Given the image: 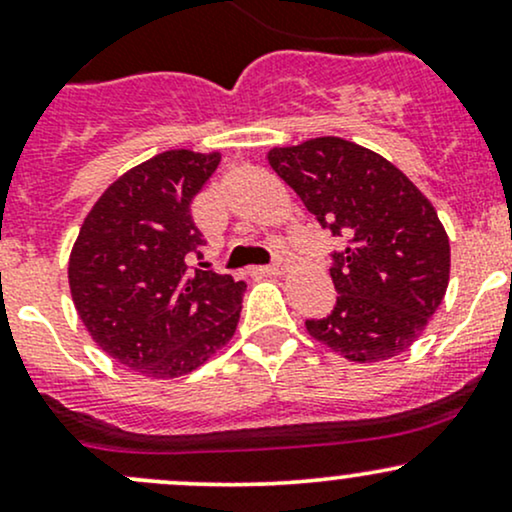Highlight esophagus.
I'll use <instances>...</instances> for the list:
<instances>
[{
	"mask_svg": "<svg viewBox=\"0 0 512 512\" xmlns=\"http://www.w3.org/2000/svg\"><path fill=\"white\" fill-rule=\"evenodd\" d=\"M284 272H286V257L284 255H276L274 262L264 267V274H269V276H279Z\"/></svg>",
	"mask_w": 512,
	"mask_h": 512,
	"instance_id": "34e87169",
	"label": "esophagus"
}]
</instances>
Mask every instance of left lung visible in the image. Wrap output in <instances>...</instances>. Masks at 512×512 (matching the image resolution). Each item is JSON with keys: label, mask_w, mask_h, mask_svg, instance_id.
<instances>
[{"label": "left lung", "mask_w": 512, "mask_h": 512, "mask_svg": "<svg viewBox=\"0 0 512 512\" xmlns=\"http://www.w3.org/2000/svg\"><path fill=\"white\" fill-rule=\"evenodd\" d=\"M269 166L346 248L332 252L337 305L305 320L317 342L356 363L407 351L443 303L450 240L436 209L397 166L342 137L276 146Z\"/></svg>", "instance_id": "left-lung-1"}]
</instances>
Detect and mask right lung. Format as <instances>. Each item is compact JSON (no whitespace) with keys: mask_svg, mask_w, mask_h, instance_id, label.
<instances>
[{"mask_svg":"<svg viewBox=\"0 0 512 512\" xmlns=\"http://www.w3.org/2000/svg\"><path fill=\"white\" fill-rule=\"evenodd\" d=\"M219 161V151L170 149L129 168L88 211L69 255L91 339L146 378L192 373L236 334L245 281L187 272L204 248L190 204Z\"/></svg>","mask_w":512,"mask_h":512,"instance_id":"obj_1","label":"right lung"}]
</instances>
